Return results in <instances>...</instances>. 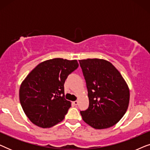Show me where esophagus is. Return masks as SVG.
Instances as JSON below:
<instances>
[{
	"label": "esophagus",
	"instance_id": "esophagus-1",
	"mask_svg": "<svg viewBox=\"0 0 150 150\" xmlns=\"http://www.w3.org/2000/svg\"><path fill=\"white\" fill-rule=\"evenodd\" d=\"M72 103H73V104H74V106H76L77 104H78V103H79V102H78L77 100H76V101H74V102H72Z\"/></svg>",
	"mask_w": 150,
	"mask_h": 150
}]
</instances>
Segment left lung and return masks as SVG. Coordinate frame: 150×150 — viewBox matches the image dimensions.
Here are the masks:
<instances>
[{
    "instance_id": "obj_1",
    "label": "left lung",
    "mask_w": 150,
    "mask_h": 150,
    "mask_svg": "<svg viewBox=\"0 0 150 150\" xmlns=\"http://www.w3.org/2000/svg\"><path fill=\"white\" fill-rule=\"evenodd\" d=\"M89 105L81 111L84 122L96 129L110 128L126 113L130 100L128 85L112 63L104 59L79 60Z\"/></svg>"
}]
</instances>
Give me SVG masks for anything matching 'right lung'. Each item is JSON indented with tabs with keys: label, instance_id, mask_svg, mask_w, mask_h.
Returning <instances> with one entry per match:
<instances>
[{
	"label": "right lung",
	"instance_id": "obj_1",
	"mask_svg": "<svg viewBox=\"0 0 150 150\" xmlns=\"http://www.w3.org/2000/svg\"><path fill=\"white\" fill-rule=\"evenodd\" d=\"M79 67L77 60L56 58L35 67L22 82L20 102L30 122L41 128H50L65 117L71 102L65 100L64 83Z\"/></svg>",
	"mask_w": 150,
	"mask_h": 150
}]
</instances>
